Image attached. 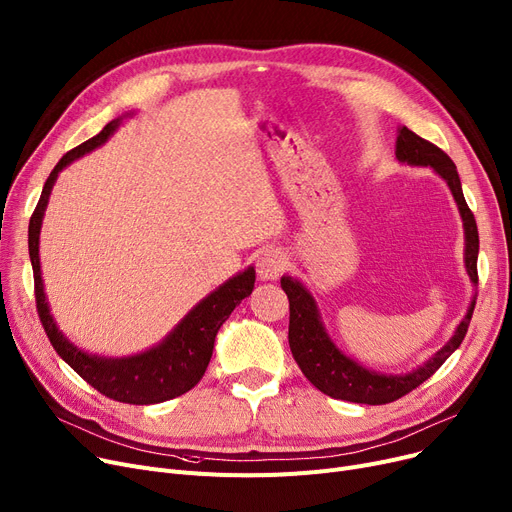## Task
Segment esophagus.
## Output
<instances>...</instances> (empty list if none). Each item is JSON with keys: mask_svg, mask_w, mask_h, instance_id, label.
I'll use <instances>...</instances> for the list:
<instances>
[{"mask_svg": "<svg viewBox=\"0 0 512 512\" xmlns=\"http://www.w3.org/2000/svg\"><path fill=\"white\" fill-rule=\"evenodd\" d=\"M286 257L278 249H267L257 259V276L261 280H276L284 272Z\"/></svg>", "mask_w": 512, "mask_h": 512, "instance_id": "34e87169", "label": "esophagus"}]
</instances>
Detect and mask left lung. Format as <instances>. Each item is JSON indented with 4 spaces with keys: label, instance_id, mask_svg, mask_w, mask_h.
Instances as JSON below:
<instances>
[{
    "label": "left lung",
    "instance_id": "8db88e82",
    "mask_svg": "<svg viewBox=\"0 0 512 512\" xmlns=\"http://www.w3.org/2000/svg\"><path fill=\"white\" fill-rule=\"evenodd\" d=\"M396 159L400 164L432 168L450 188L456 207H459L463 230H465V267L471 282L477 286V253H479V234L471 209L467 207L463 186L456 166L452 159L429 143L407 126L398 128L396 137ZM282 290L286 292L290 303V326H288V344L294 361L299 363L305 378L324 394L340 400L361 402V405H386V402L398 400L400 396L409 394L419 384L442 367V363L461 346L467 328L471 324V315L475 309V297L467 309V315L456 326L452 338L440 348V351L429 357L423 365L409 373H380L367 369L348 355H344L334 344L330 334L326 332L321 313L313 294L292 276H282Z\"/></svg>",
    "mask_w": 512,
    "mask_h": 512
}]
</instances>
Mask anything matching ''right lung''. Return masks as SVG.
<instances>
[{"instance_id": "add662e5", "label": "right lung", "mask_w": 512, "mask_h": 512, "mask_svg": "<svg viewBox=\"0 0 512 512\" xmlns=\"http://www.w3.org/2000/svg\"><path fill=\"white\" fill-rule=\"evenodd\" d=\"M130 116L132 114H126L112 120L110 124H105L99 134L68 151L58 161V166L51 170L29 224V255L35 274L37 311L45 334L53 348H56V353L80 375V378L101 394H105L107 398L128 402V405H157V402L176 398L199 384L209 365L218 330L230 317L234 307L253 292L255 270L253 267H247L245 272H238L222 286L209 292L203 301H199L178 321V326L164 340L147 348L143 353L130 357L91 355L64 336V332L58 328L56 319H53L49 311L39 261V234L51 188L56 184L58 174L66 166H70L74 159L83 157L85 153H91L93 149L101 147L116 132L122 120Z\"/></svg>"}]
</instances>
